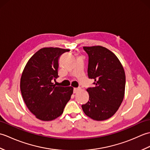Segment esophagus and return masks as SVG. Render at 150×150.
<instances>
[{
    "label": "esophagus",
    "instance_id": "34e87169",
    "mask_svg": "<svg viewBox=\"0 0 150 150\" xmlns=\"http://www.w3.org/2000/svg\"><path fill=\"white\" fill-rule=\"evenodd\" d=\"M79 88H75L74 89H73V93H77V92L79 91Z\"/></svg>",
    "mask_w": 150,
    "mask_h": 150
}]
</instances>
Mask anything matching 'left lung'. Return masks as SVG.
<instances>
[{"label": "left lung", "instance_id": "8db88e82", "mask_svg": "<svg viewBox=\"0 0 150 150\" xmlns=\"http://www.w3.org/2000/svg\"><path fill=\"white\" fill-rule=\"evenodd\" d=\"M89 57L88 75L94 80L88 88L89 100L82 104L84 113L95 120L110 119L119 109L125 92L126 75L119 59L106 47H83Z\"/></svg>", "mask_w": 150, "mask_h": 150}]
</instances>
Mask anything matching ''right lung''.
Returning a JSON list of instances; mask_svg holds the SVG:
<instances>
[{"mask_svg": "<svg viewBox=\"0 0 150 150\" xmlns=\"http://www.w3.org/2000/svg\"><path fill=\"white\" fill-rule=\"evenodd\" d=\"M69 50L43 47L28 60L22 73L21 91L28 109L36 118L50 121L61 115L73 88L55 86L59 59Z\"/></svg>", "mask_w": 150, "mask_h": 150, "instance_id": "add662e5", "label": "right lung"}]
</instances>
